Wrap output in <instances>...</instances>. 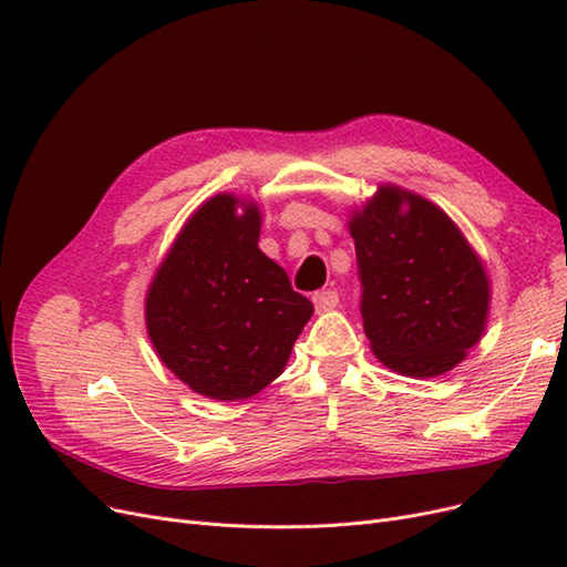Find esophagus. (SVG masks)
<instances>
[{
    "label": "esophagus",
    "mask_w": 567,
    "mask_h": 567,
    "mask_svg": "<svg viewBox=\"0 0 567 567\" xmlns=\"http://www.w3.org/2000/svg\"><path fill=\"white\" fill-rule=\"evenodd\" d=\"M312 302L317 307V312H329V310H336L340 300L336 290H319V293L312 296Z\"/></svg>",
    "instance_id": "1"
}]
</instances>
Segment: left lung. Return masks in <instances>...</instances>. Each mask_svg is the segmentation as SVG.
<instances>
[{
	"label": "left lung",
	"instance_id": "8db88e82",
	"mask_svg": "<svg viewBox=\"0 0 567 567\" xmlns=\"http://www.w3.org/2000/svg\"><path fill=\"white\" fill-rule=\"evenodd\" d=\"M371 350L388 369L431 379L483 338L489 279L466 236L435 203L383 184L352 213Z\"/></svg>",
	"mask_w": 567,
	"mask_h": 567
}]
</instances>
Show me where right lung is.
Returning <instances> with one entry per match:
<instances>
[{"mask_svg":"<svg viewBox=\"0 0 567 567\" xmlns=\"http://www.w3.org/2000/svg\"><path fill=\"white\" fill-rule=\"evenodd\" d=\"M260 225L257 203L213 196L186 219L148 286L153 348L205 398L246 400L279 379L315 312L257 248Z\"/></svg>","mask_w":567,"mask_h":567,"instance_id":"add662e5","label":"right lung"}]
</instances>
